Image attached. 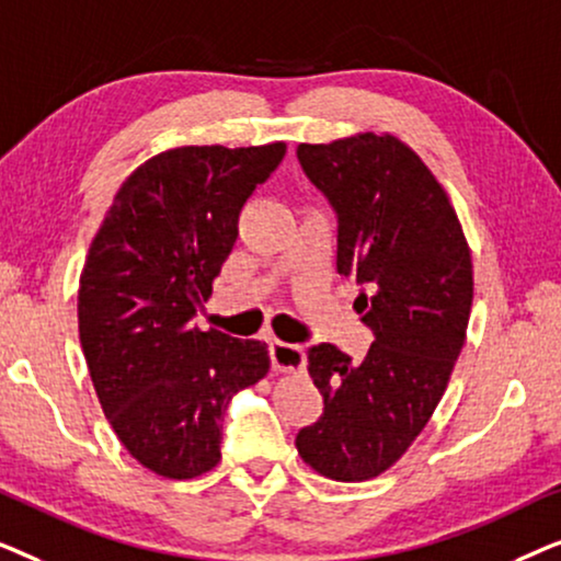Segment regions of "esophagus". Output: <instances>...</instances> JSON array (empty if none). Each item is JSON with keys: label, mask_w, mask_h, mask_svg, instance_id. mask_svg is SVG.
I'll return each mask as SVG.
<instances>
[{"label": "esophagus", "mask_w": 561, "mask_h": 561, "mask_svg": "<svg viewBox=\"0 0 561 561\" xmlns=\"http://www.w3.org/2000/svg\"><path fill=\"white\" fill-rule=\"evenodd\" d=\"M271 357H273V370L278 373H296V370H304L306 365V350L301 344L275 340L271 342Z\"/></svg>", "instance_id": "34e87169"}]
</instances>
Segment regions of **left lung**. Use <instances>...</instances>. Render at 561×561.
Listing matches in <instances>:
<instances>
[{
	"instance_id": "1",
	"label": "left lung",
	"mask_w": 561,
	"mask_h": 561,
	"mask_svg": "<svg viewBox=\"0 0 561 561\" xmlns=\"http://www.w3.org/2000/svg\"><path fill=\"white\" fill-rule=\"evenodd\" d=\"M336 214V271L363 288L357 313L375 342L363 363L309 347L324 413L296 449L324 478L363 482L405 455L432 419L462 352L472 257L447 191L393 135H352L296 150Z\"/></svg>"
}]
</instances>
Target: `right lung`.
<instances>
[{"instance_id":"right-lung-1","label":"right lung","mask_w":561,"mask_h":561,"mask_svg":"<svg viewBox=\"0 0 561 561\" xmlns=\"http://www.w3.org/2000/svg\"><path fill=\"white\" fill-rule=\"evenodd\" d=\"M283 156L286 142L160 152L127 175L89 248L79 336L91 382L122 447L160 478L217 467L229 401L271 370L265 342L191 319Z\"/></svg>"}]
</instances>
